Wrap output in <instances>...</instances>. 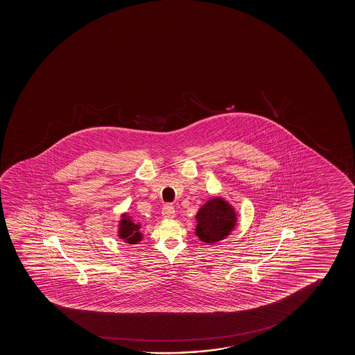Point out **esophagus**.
I'll list each match as a JSON object with an SVG mask.
<instances>
[{"instance_id":"esophagus-1","label":"esophagus","mask_w":355,"mask_h":355,"mask_svg":"<svg viewBox=\"0 0 355 355\" xmlns=\"http://www.w3.org/2000/svg\"><path fill=\"white\" fill-rule=\"evenodd\" d=\"M175 209L172 205H166L162 209V217L166 219H172L175 217Z\"/></svg>"}]
</instances>
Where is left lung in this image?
I'll list each match as a JSON object with an SVG mask.
<instances>
[{
  "instance_id": "left-lung-1",
  "label": "left lung",
  "mask_w": 355,
  "mask_h": 355,
  "mask_svg": "<svg viewBox=\"0 0 355 355\" xmlns=\"http://www.w3.org/2000/svg\"><path fill=\"white\" fill-rule=\"evenodd\" d=\"M195 234L204 243H216L227 238L236 225V214L222 198H212L201 206L195 216Z\"/></svg>"
}]
</instances>
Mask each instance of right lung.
<instances>
[{
    "label": "right lung",
    "mask_w": 355,
    "mask_h": 355,
    "mask_svg": "<svg viewBox=\"0 0 355 355\" xmlns=\"http://www.w3.org/2000/svg\"><path fill=\"white\" fill-rule=\"evenodd\" d=\"M121 217V220L119 223V238L132 245L139 243L143 238V234L141 233V224L135 223L127 214H122Z\"/></svg>",
    "instance_id": "add662e5"
}]
</instances>
